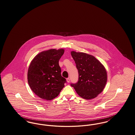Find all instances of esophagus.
<instances>
[{
  "label": "esophagus",
  "instance_id": "34e87169",
  "mask_svg": "<svg viewBox=\"0 0 135 135\" xmlns=\"http://www.w3.org/2000/svg\"><path fill=\"white\" fill-rule=\"evenodd\" d=\"M66 81H67V82L70 83V79L69 78H67L66 79Z\"/></svg>",
  "mask_w": 135,
  "mask_h": 135
}]
</instances>
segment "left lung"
<instances>
[{"mask_svg": "<svg viewBox=\"0 0 135 135\" xmlns=\"http://www.w3.org/2000/svg\"><path fill=\"white\" fill-rule=\"evenodd\" d=\"M71 55L76 65L79 78L77 82L70 84V86L83 98H95L105 86V68L94 56L87 53L71 51Z\"/></svg>", "mask_w": 135, "mask_h": 135, "instance_id": "obj_1", "label": "left lung"}]
</instances>
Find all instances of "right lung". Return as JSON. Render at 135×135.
Masks as SVG:
<instances>
[{
    "mask_svg": "<svg viewBox=\"0 0 135 135\" xmlns=\"http://www.w3.org/2000/svg\"><path fill=\"white\" fill-rule=\"evenodd\" d=\"M64 50L50 49L37 54L31 61L28 82L35 94L42 99L51 100L65 87L66 79L61 76L59 61Z\"/></svg>",
    "mask_w": 135,
    "mask_h": 135,
    "instance_id": "add662e5",
    "label": "right lung"
}]
</instances>
